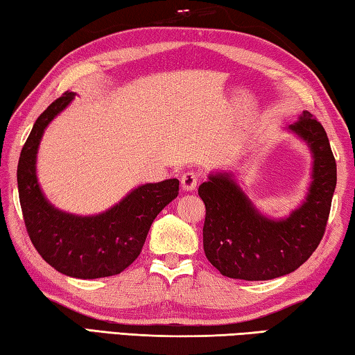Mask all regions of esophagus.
<instances>
[{"mask_svg":"<svg viewBox=\"0 0 355 355\" xmlns=\"http://www.w3.org/2000/svg\"><path fill=\"white\" fill-rule=\"evenodd\" d=\"M198 180L200 175L194 171H189V172H184L182 175V188L184 191H194L198 184Z\"/></svg>","mask_w":355,"mask_h":355,"instance_id":"34e87169","label":"esophagus"}]
</instances>
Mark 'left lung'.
I'll list each match as a JSON object with an SVG mask.
<instances>
[{"label": "left lung", "mask_w": 355, "mask_h": 355, "mask_svg": "<svg viewBox=\"0 0 355 355\" xmlns=\"http://www.w3.org/2000/svg\"><path fill=\"white\" fill-rule=\"evenodd\" d=\"M288 130L304 139L312 152V183L300 208L284 218L262 216L236 183L233 173H211L198 186L206 217L203 250L223 276L245 281H267L295 272L323 239L337 164L323 125L302 112Z\"/></svg>", "instance_id": "obj_1"}]
</instances>
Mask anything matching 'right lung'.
I'll use <instances>...</instances> for the list:
<instances>
[{
	"label": "right lung",
	"mask_w": 355,
	"mask_h": 355,
	"mask_svg": "<svg viewBox=\"0 0 355 355\" xmlns=\"http://www.w3.org/2000/svg\"><path fill=\"white\" fill-rule=\"evenodd\" d=\"M63 93L38 116L18 161V194L26 230L44 261L71 278L96 279L119 275L139 256L152 222L178 196V180L138 186L98 216L60 211L43 196L37 180V152L44 128L69 105Z\"/></svg>",
	"instance_id": "right-lung-1"
}]
</instances>
